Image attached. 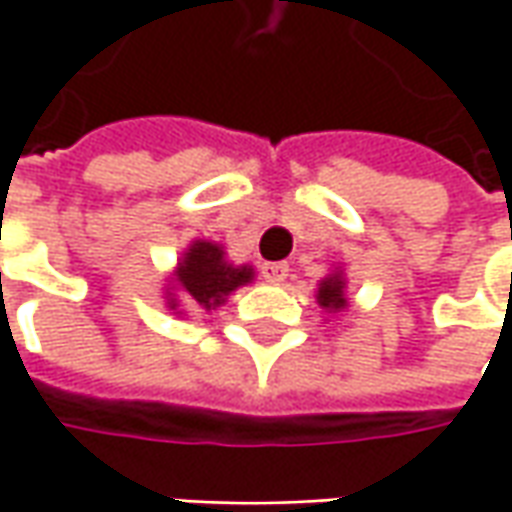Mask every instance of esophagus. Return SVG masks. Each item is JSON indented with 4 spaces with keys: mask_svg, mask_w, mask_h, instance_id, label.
<instances>
[{
    "mask_svg": "<svg viewBox=\"0 0 512 512\" xmlns=\"http://www.w3.org/2000/svg\"><path fill=\"white\" fill-rule=\"evenodd\" d=\"M287 270L290 267L285 262H265L262 265V276H265V282H270V285H282L287 279Z\"/></svg>",
    "mask_w": 512,
    "mask_h": 512,
    "instance_id": "1",
    "label": "esophagus"
}]
</instances>
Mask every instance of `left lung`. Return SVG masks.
Masks as SVG:
<instances>
[{
	"label": "left lung",
	"mask_w": 512,
	"mask_h": 512,
	"mask_svg": "<svg viewBox=\"0 0 512 512\" xmlns=\"http://www.w3.org/2000/svg\"><path fill=\"white\" fill-rule=\"evenodd\" d=\"M316 302H319V307H325L327 313H336V310H344V307H347L342 270H333L330 276H325V279L319 282Z\"/></svg>",
	"instance_id": "left-lung-1"
}]
</instances>
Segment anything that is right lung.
I'll list each match as a JSON object with an SVG mask.
<instances>
[{
  "mask_svg": "<svg viewBox=\"0 0 512 512\" xmlns=\"http://www.w3.org/2000/svg\"><path fill=\"white\" fill-rule=\"evenodd\" d=\"M176 287L182 290L187 305L199 310H216L227 302V296L236 287L253 282V267L250 265H230L225 259V250L216 242H193L182 253V262L173 270ZM170 310H176L179 302L170 296ZM182 313V310H179Z\"/></svg>",
  "mask_w": 512,
  "mask_h": 512,
  "instance_id": "add662e5",
  "label": "right lung"
}]
</instances>
